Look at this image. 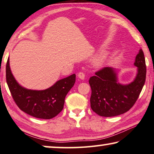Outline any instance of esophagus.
I'll return each instance as SVG.
<instances>
[{"mask_svg":"<svg viewBox=\"0 0 154 154\" xmlns=\"http://www.w3.org/2000/svg\"><path fill=\"white\" fill-rule=\"evenodd\" d=\"M78 77H79V79H80L81 80H84L85 75L83 72H79V74H78Z\"/></svg>","mask_w":154,"mask_h":154,"instance_id":"1","label":"esophagus"}]
</instances>
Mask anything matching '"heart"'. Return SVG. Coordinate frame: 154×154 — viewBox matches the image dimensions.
Returning a JSON list of instances; mask_svg holds the SVG:
<instances>
[{
    "instance_id": "obj_1",
    "label": "heart",
    "mask_w": 154,
    "mask_h": 154,
    "mask_svg": "<svg viewBox=\"0 0 154 154\" xmlns=\"http://www.w3.org/2000/svg\"><path fill=\"white\" fill-rule=\"evenodd\" d=\"M104 60H105V58L103 56H100L98 57H97L95 60H94V64L97 67H99V66H101L104 63Z\"/></svg>"
}]
</instances>
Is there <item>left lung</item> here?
Masks as SVG:
<instances>
[{"mask_svg": "<svg viewBox=\"0 0 154 154\" xmlns=\"http://www.w3.org/2000/svg\"><path fill=\"white\" fill-rule=\"evenodd\" d=\"M134 65L138 67V73L128 85L117 82L116 72L112 67H104L89 79L91 108L94 112L100 116L112 117L128 112L133 107L146 79L145 58L142 49L137 54Z\"/></svg>", "mask_w": 154, "mask_h": 154, "instance_id": "obj_1", "label": "left lung"}]
</instances>
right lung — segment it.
Returning <instances> with one entry per match:
<instances>
[{
	"label": "right lung",
	"mask_w": 154,
	"mask_h": 154,
	"mask_svg": "<svg viewBox=\"0 0 154 154\" xmlns=\"http://www.w3.org/2000/svg\"><path fill=\"white\" fill-rule=\"evenodd\" d=\"M6 80L11 96L20 110L33 117L51 119L63 110L65 98L74 86L75 74L58 80L49 88L36 91L27 89L16 82L9 67L6 65Z\"/></svg>",
	"instance_id": "obj_1"
}]
</instances>
